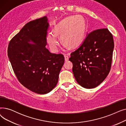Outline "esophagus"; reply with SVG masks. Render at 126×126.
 <instances>
[{"mask_svg":"<svg viewBox=\"0 0 126 126\" xmlns=\"http://www.w3.org/2000/svg\"><path fill=\"white\" fill-rule=\"evenodd\" d=\"M64 58H65V61H68V60H69V58H68V56L66 55H64Z\"/></svg>","mask_w":126,"mask_h":126,"instance_id":"34e87169","label":"esophagus"}]
</instances>
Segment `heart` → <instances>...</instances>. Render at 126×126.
Returning a JSON list of instances; mask_svg holds the SVG:
<instances>
[{"mask_svg":"<svg viewBox=\"0 0 126 126\" xmlns=\"http://www.w3.org/2000/svg\"><path fill=\"white\" fill-rule=\"evenodd\" d=\"M85 30V22L81 16H70L60 22L55 27L54 32L47 33L46 41L54 51H57L59 46L57 36H60L63 42L69 45L70 47H75L82 41Z\"/></svg>","mask_w":126,"mask_h":126,"instance_id":"heart-1","label":"heart"}]
</instances>
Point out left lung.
Masks as SVG:
<instances>
[{"label": "left lung", "instance_id": "1", "mask_svg": "<svg viewBox=\"0 0 126 126\" xmlns=\"http://www.w3.org/2000/svg\"><path fill=\"white\" fill-rule=\"evenodd\" d=\"M114 45L113 36L107 29H97L87 34L69 59L79 85L91 89L104 81L111 69Z\"/></svg>", "mask_w": 126, "mask_h": 126}]
</instances>
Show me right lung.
I'll return each mask as SVG.
<instances>
[{
  "mask_svg": "<svg viewBox=\"0 0 126 126\" xmlns=\"http://www.w3.org/2000/svg\"><path fill=\"white\" fill-rule=\"evenodd\" d=\"M47 20L44 16L26 23L11 40L8 48L9 60L18 81L41 94L55 87L65 60L62 54H51L45 47Z\"/></svg>",
  "mask_w": 126,
  "mask_h": 126,
  "instance_id": "add662e5",
  "label": "right lung"
}]
</instances>
